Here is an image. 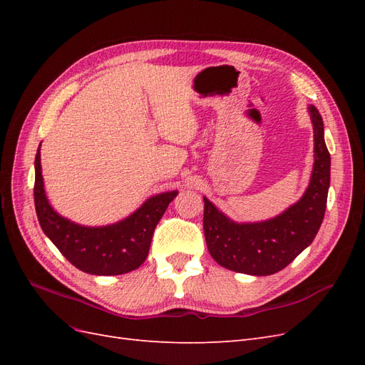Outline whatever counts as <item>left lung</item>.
<instances>
[{"mask_svg": "<svg viewBox=\"0 0 365 365\" xmlns=\"http://www.w3.org/2000/svg\"><path fill=\"white\" fill-rule=\"evenodd\" d=\"M314 123L315 163L311 184L297 204L260 224H235L204 197V235L212 257L227 269L251 275L282 271L312 244L322 227L330 184V153L323 118L309 108Z\"/></svg>", "mask_w": 365, "mask_h": 365, "instance_id": "1", "label": "left lung"}]
</instances>
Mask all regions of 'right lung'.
<instances>
[{
  "label": "right lung",
  "instance_id": "right-lung-1",
  "mask_svg": "<svg viewBox=\"0 0 365 365\" xmlns=\"http://www.w3.org/2000/svg\"><path fill=\"white\" fill-rule=\"evenodd\" d=\"M41 146V145H39ZM35 207L41 228L77 269L94 275H118L146 260L153 230L178 192L150 197L134 215L109 227H82L59 216L43 192L41 153L35 158Z\"/></svg>",
  "mask_w": 365,
  "mask_h": 365
}]
</instances>
